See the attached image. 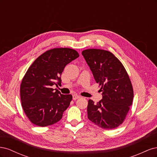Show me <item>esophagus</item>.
Returning a JSON list of instances; mask_svg holds the SVG:
<instances>
[{
    "label": "esophagus",
    "instance_id": "esophagus-1",
    "mask_svg": "<svg viewBox=\"0 0 157 157\" xmlns=\"http://www.w3.org/2000/svg\"><path fill=\"white\" fill-rule=\"evenodd\" d=\"M80 98V96H78V95H77V94H74L73 96V100H76V99H78V98Z\"/></svg>",
    "mask_w": 157,
    "mask_h": 157
}]
</instances>
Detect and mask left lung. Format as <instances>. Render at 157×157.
<instances>
[{
	"label": "left lung",
	"instance_id": "obj_1",
	"mask_svg": "<svg viewBox=\"0 0 157 157\" xmlns=\"http://www.w3.org/2000/svg\"><path fill=\"white\" fill-rule=\"evenodd\" d=\"M96 82L101 86L102 99H89L88 119L103 129H113L124 121L134 98L132 85L125 68L111 52L88 49L82 52Z\"/></svg>",
	"mask_w": 157,
	"mask_h": 157
}]
</instances>
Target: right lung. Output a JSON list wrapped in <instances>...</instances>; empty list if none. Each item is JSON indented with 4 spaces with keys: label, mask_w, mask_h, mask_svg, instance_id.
Segmentation results:
<instances>
[{
    "label": "right lung",
    "mask_w": 157,
    "mask_h": 157,
    "mask_svg": "<svg viewBox=\"0 0 157 157\" xmlns=\"http://www.w3.org/2000/svg\"><path fill=\"white\" fill-rule=\"evenodd\" d=\"M71 48H54L36 58L22 79L20 86L21 105L33 124L44 127L61 119L72 100V95H63L53 85L61 84L65 67L78 58Z\"/></svg>",
    "instance_id": "1"
}]
</instances>
